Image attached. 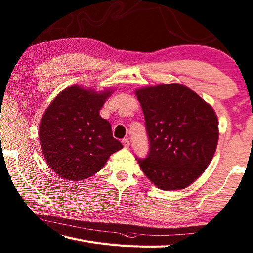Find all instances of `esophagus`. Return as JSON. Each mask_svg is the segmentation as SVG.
<instances>
[{
  "instance_id": "esophagus-1",
  "label": "esophagus",
  "mask_w": 253,
  "mask_h": 253,
  "mask_svg": "<svg viewBox=\"0 0 253 253\" xmlns=\"http://www.w3.org/2000/svg\"><path fill=\"white\" fill-rule=\"evenodd\" d=\"M123 146H124V148L125 149H128L129 148V146H130V142H129V140H128V139H123Z\"/></svg>"
}]
</instances>
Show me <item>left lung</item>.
<instances>
[{
  "mask_svg": "<svg viewBox=\"0 0 253 253\" xmlns=\"http://www.w3.org/2000/svg\"><path fill=\"white\" fill-rule=\"evenodd\" d=\"M150 140L149 155L137 159L148 178L162 190L190 186L209 166L218 141L213 107L184 84L147 85L136 91Z\"/></svg>",
  "mask_w": 253,
  "mask_h": 253,
  "instance_id": "1",
  "label": "left lung"
}]
</instances>
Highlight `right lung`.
Returning <instances> with one entry per match:
<instances>
[{"mask_svg": "<svg viewBox=\"0 0 253 253\" xmlns=\"http://www.w3.org/2000/svg\"><path fill=\"white\" fill-rule=\"evenodd\" d=\"M113 92L75 84L61 91L47 106L39 125L40 146L50 169L62 178H89L123 148L113 138L109 121L100 116Z\"/></svg>", "mask_w": 253, "mask_h": 253, "instance_id": "1", "label": "right lung"}]
</instances>
